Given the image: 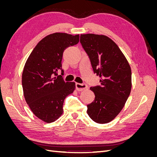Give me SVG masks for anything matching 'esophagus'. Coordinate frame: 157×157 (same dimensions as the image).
<instances>
[{"label":"esophagus","instance_id":"34e87169","mask_svg":"<svg viewBox=\"0 0 157 157\" xmlns=\"http://www.w3.org/2000/svg\"><path fill=\"white\" fill-rule=\"evenodd\" d=\"M75 86H76V88H77L78 91H82V90H84L85 89L88 88V86H87V84H86L76 83Z\"/></svg>","mask_w":157,"mask_h":157}]
</instances>
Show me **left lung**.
I'll use <instances>...</instances> for the list:
<instances>
[{
	"instance_id": "obj_1",
	"label": "left lung",
	"mask_w": 157,
	"mask_h": 157,
	"mask_svg": "<svg viewBox=\"0 0 157 157\" xmlns=\"http://www.w3.org/2000/svg\"><path fill=\"white\" fill-rule=\"evenodd\" d=\"M80 43L88 56L94 73L101 78L99 86L90 87L95 99L87 113L99 124L113 121L130 96V66L115 42L105 35H80Z\"/></svg>"
}]
</instances>
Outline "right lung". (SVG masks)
I'll return each mask as SVG.
<instances>
[{
    "instance_id": "1",
    "label": "right lung",
    "mask_w": 157,
    "mask_h": 157,
    "mask_svg": "<svg viewBox=\"0 0 157 157\" xmlns=\"http://www.w3.org/2000/svg\"><path fill=\"white\" fill-rule=\"evenodd\" d=\"M79 35L55 33L42 39L28 58L22 73L23 95L34 115L47 123L62 115L65 98L75 89L74 82H65L62 75L64 50L78 44Z\"/></svg>"
}]
</instances>
